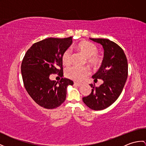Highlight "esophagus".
Segmentation results:
<instances>
[{
  "label": "esophagus",
  "mask_w": 146,
  "mask_h": 146,
  "mask_svg": "<svg viewBox=\"0 0 146 146\" xmlns=\"http://www.w3.org/2000/svg\"><path fill=\"white\" fill-rule=\"evenodd\" d=\"M74 85H76V86H77V87H80V85H81V84H79V83H77V82H74Z\"/></svg>",
  "instance_id": "esophagus-1"
}]
</instances>
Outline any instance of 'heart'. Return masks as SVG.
Segmentation results:
<instances>
[{
	"label": "heart",
	"mask_w": 146,
	"mask_h": 146,
	"mask_svg": "<svg viewBox=\"0 0 146 146\" xmlns=\"http://www.w3.org/2000/svg\"><path fill=\"white\" fill-rule=\"evenodd\" d=\"M75 48L86 57L87 58V62L91 66L96 67L101 64V57L97 54L98 49L94 44L87 41H82L78 43L75 46ZM61 59L63 64L65 66L70 64L71 59H72V53L69 49H67L64 51ZM88 72H89V70L86 67L80 68L77 66H73L67 69L66 76L70 79L80 81Z\"/></svg>",
	"instance_id": "heart-1"
}]
</instances>
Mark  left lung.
Wrapping results in <instances>:
<instances>
[{"mask_svg": "<svg viewBox=\"0 0 146 146\" xmlns=\"http://www.w3.org/2000/svg\"><path fill=\"white\" fill-rule=\"evenodd\" d=\"M102 45L104 58L101 67L92 78L102 79L103 84L99 87L90 84L91 94L82 100L88 108L94 110H102L111 105L121 94L128 73L126 56L122 48L113 41L104 38H90Z\"/></svg>", "mask_w": 146, "mask_h": 146, "instance_id": "1", "label": "left lung"}]
</instances>
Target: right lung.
I'll return each instance as SVG.
<instances>
[{
  "label": "right lung",
  "instance_id": "1",
  "mask_svg": "<svg viewBox=\"0 0 146 146\" xmlns=\"http://www.w3.org/2000/svg\"><path fill=\"white\" fill-rule=\"evenodd\" d=\"M72 43V37L44 39L32 45L24 56L21 72L25 88L42 107H58L66 100L67 87L74 84L66 78L59 82L49 79L52 74L63 76L62 54Z\"/></svg>",
  "mask_w": 146,
  "mask_h": 146
}]
</instances>
